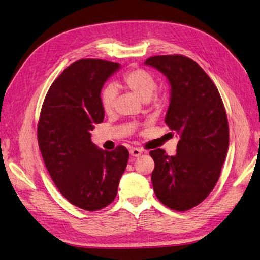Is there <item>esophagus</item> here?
<instances>
[{
  "label": "esophagus",
  "mask_w": 260,
  "mask_h": 260,
  "mask_svg": "<svg viewBox=\"0 0 260 260\" xmlns=\"http://www.w3.org/2000/svg\"><path fill=\"white\" fill-rule=\"evenodd\" d=\"M141 154H143V151L140 148H131L130 149V155L132 157H139V156H141Z\"/></svg>",
  "instance_id": "1"
}]
</instances>
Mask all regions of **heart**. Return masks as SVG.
Instances as JSON below:
<instances>
[{"mask_svg":"<svg viewBox=\"0 0 260 260\" xmlns=\"http://www.w3.org/2000/svg\"><path fill=\"white\" fill-rule=\"evenodd\" d=\"M117 88L128 89L136 94L140 100L148 101L153 96L157 84L154 76L147 71L142 69H133L123 74L121 79L115 85ZM116 91L114 87H106L101 93V104L105 113H111L114 109Z\"/></svg>","mask_w":260,"mask_h":260,"instance_id":"obj_1","label":"heart"}]
</instances>
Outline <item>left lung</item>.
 Here are the masks:
<instances>
[{"mask_svg":"<svg viewBox=\"0 0 260 260\" xmlns=\"http://www.w3.org/2000/svg\"><path fill=\"white\" fill-rule=\"evenodd\" d=\"M162 73L170 85V105L165 122L180 141L174 156L162 148L150 151L157 198L170 209L189 210L213 190L229 147L225 107L216 86L189 58L155 56L145 61Z\"/></svg>","mask_w":260,"mask_h":260,"instance_id":"8db88e82","label":"left lung"}]
</instances>
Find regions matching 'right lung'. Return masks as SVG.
<instances>
[{
    "mask_svg": "<svg viewBox=\"0 0 260 260\" xmlns=\"http://www.w3.org/2000/svg\"><path fill=\"white\" fill-rule=\"evenodd\" d=\"M120 68L96 59L74 62L50 86L40 116L38 140L49 175L67 200L87 211L113 202L128 164L126 147L101 149L90 133L104 119L102 88Z\"/></svg>",
    "mask_w": 260,
    "mask_h": 260,
    "instance_id": "add662e5",
    "label": "right lung"
}]
</instances>
